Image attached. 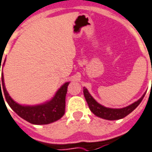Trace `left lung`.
<instances>
[{"mask_svg": "<svg viewBox=\"0 0 152 152\" xmlns=\"http://www.w3.org/2000/svg\"><path fill=\"white\" fill-rule=\"evenodd\" d=\"M83 94L85 99L87 100V104L89 106L90 110L97 117L105 119V120L113 121L121 119L123 117H126L127 115H129L131 112L134 111L141 103L146 93H144L138 100L135 101L134 103H133L129 106H126L125 108H111L103 106L93 98L86 87H83Z\"/></svg>", "mask_w": 152, "mask_h": 152, "instance_id": "1", "label": "left lung"}]
</instances>
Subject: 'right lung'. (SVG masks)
<instances>
[{
	"mask_svg": "<svg viewBox=\"0 0 152 152\" xmlns=\"http://www.w3.org/2000/svg\"><path fill=\"white\" fill-rule=\"evenodd\" d=\"M5 60L3 65H5ZM0 65H1V64H0ZM69 83V82L65 83L57 90L55 96L50 100L44 104L37 105H23L14 101L9 95L5 86L4 75L3 73H1V81H0V97L2 96L3 98L2 94L4 93L5 99L10 107L20 117L26 121L34 125H47L59 120L65 114V96L67 93Z\"/></svg>",
	"mask_w": 152,
	"mask_h": 152,
	"instance_id": "1",
	"label": "right lung"
}]
</instances>
